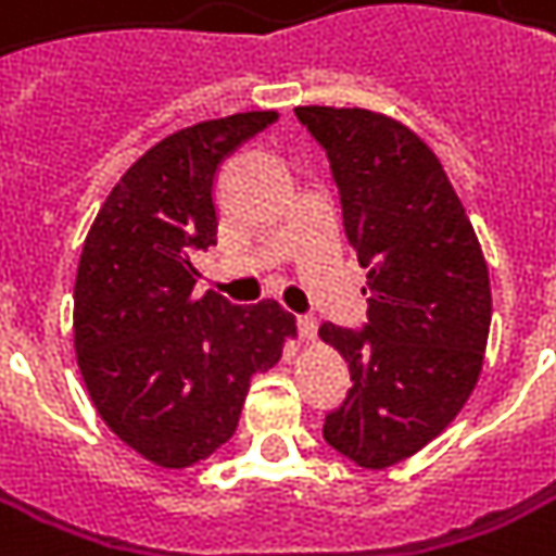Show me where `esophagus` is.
<instances>
[{
    "instance_id": "34e87169",
    "label": "esophagus",
    "mask_w": 556,
    "mask_h": 556,
    "mask_svg": "<svg viewBox=\"0 0 556 556\" xmlns=\"http://www.w3.org/2000/svg\"><path fill=\"white\" fill-rule=\"evenodd\" d=\"M316 329H319V323H316L314 314L298 316V332H301V338H304V341H314Z\"/></svg>"
}]
</instances>
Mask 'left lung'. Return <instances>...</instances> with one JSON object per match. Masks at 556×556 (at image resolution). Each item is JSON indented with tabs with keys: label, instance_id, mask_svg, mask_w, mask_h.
Instances as JSON below:
<instances>
[{
	"label": "left lung",
	"instance_id": "obj_1",
	"mask_svg": "<svg viewBox=\"0 0 556 556\" xmlns=\"http://www.w3.org/2000/svg\"><path fill=\"white\" fill-rule=\"evenodd\" d=\"M326 150L344 230L366 267V329L319 326L354 388L326 415V443L359 468L425 450L468 403L483 369L492 292L468 212L412 128L359 106H295Z\"/></svg>",
	"mask_w": 556,
	"mask_h": 556
}]
</instances>
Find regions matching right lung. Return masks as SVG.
<instances>
[{
  "mask_svg": "<svg viewBox=\"0 0 556 556\" xmlns=\"http://www.w3.org/2000/svg\"><path fill=\"white\" fill-rule=\"evenodd\" d=\"M277 110L208 119L147 150L88 230L73 292V344L88 396L125 446L160 468L220 450L249 384L295 338L277 301L197 295L190 258L218 242L215 175Z\"/></svg>",
  "mask_w": 556,
  "mask_h": 556,
  "instance_id": "1",
  "label": "right lung"
}]
</instances>
